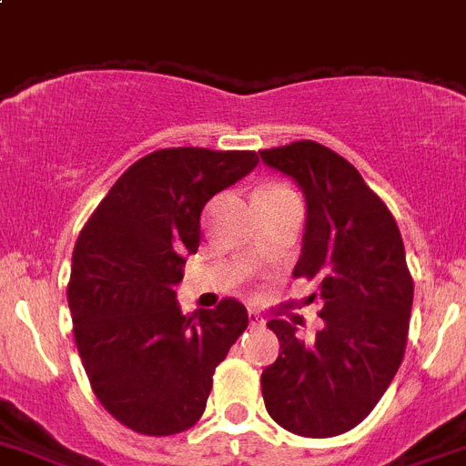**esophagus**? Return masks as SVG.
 Segmentation results:
<instances>
[{"mask_svg": "<svg viewBox=\"0 0 466 466\" xmlns=\"http://www.w3.org/2000/svg\"><path fill=\"white\" fill-rule=\"evenodd\" d=\"M248 320L250 327H264V318L259 316V311H253V309L248 311Z\"/></svg>", "mask_w": 466, "mask_h": 466, "instance_id": "1", "label": "esophagus"}]
</instances>
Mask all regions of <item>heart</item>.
<instances>
[{"instance_id": "heart-1", "label": "heart", "mask_w": 466, "mask_h": 466, "mask_svg": "<svg viewBox=\"0 0 466 466\" xmlns=\"http://www.w3.org/2000/svg\"><path fill=\"white\" fill-rule=\"evenodd\" d=\"M279 190H288V187H279V186H269V187H262L259 192H279Z\"/></svg>"}]
</instances>
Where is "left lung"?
I'll use <instances>...</instances> for the list:
<instances>
[{"label": "left lung", "instance_id": "8db88e82", "mask_svg": "<svg viewBox=\"0 0 466 466\" xmlns=\"http://www.w3.org/2000/svg\"><path fill=\"white\" fill-rule=\"evenodd\" d=\"M259 155L304 190L292 276L318 280L325 320L313 343L288 320L267 322L280 353L262 371L264 406L292 434L337 437L371 413L404 358L413 304L404 241L383 199L327 146L304 139Z\"/></svg>", "mask_w": 466, "mask_h": 466}]
</instances>
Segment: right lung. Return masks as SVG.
I'll return each mask as SVG.
<instances>
[{"mask_svg": "<svg viewBox=\"0 0 466 466\" xmlns=\"http://www.w3.org/2000/svg\"><path fill=\"white\" fill-rule=\"evenodd\" d=\"M258 162L255 150H155L120 176L78 234L66 285L78 355L92 392L129 430H190L216 367L248 327L232 297L183 316L176 285L199 248L202 208Z\"/></svg>", "mask_w": 466, "mask_h": 466, "instance_id": "1", "label": "right lung"}]
</instances>
